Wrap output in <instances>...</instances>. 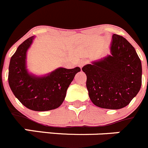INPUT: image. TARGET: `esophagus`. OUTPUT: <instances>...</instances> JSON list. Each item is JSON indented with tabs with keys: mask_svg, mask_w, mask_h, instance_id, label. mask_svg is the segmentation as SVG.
I'll return each instance as SVG.
<instances>
[{
	"mask_svg": "<svg viewBox=\"0 0 148 148\" xmlns=\"http://www.w3.org/2000/svg\"><path fill=\"white\" fill-rule=\"evenodd\" d=\"M87 62L85 61V60H81V61H79V66L80 68H82V66H85V64H86Z\"/></svg>",
	"mask_w": 148,
	"mask_h": 148,
	"instance_id": "esophagus-1",
	"label": "esophagus"
}]
</instances>
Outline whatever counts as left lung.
Instances as JSON below:
<instances>
[{"label": "left lung", "mask_w": 148, "mask_h": 148, "mask_svg": "<svg viewBox=\"0 0 148 148\" xmlns=\"http://www.w3.org/2000/svg\"><path fill=\"white\" fill-rule=\"evenodd\" d=\"M91 101L101 108L126 107L142 85V63L134 47L125 38L113 34L110 54L82 67Z\"/></svg>", "instance_id": "obj_1"}]
</instances>
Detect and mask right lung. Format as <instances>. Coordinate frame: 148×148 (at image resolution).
I'll return each instance as SVG.
<instances>
[{
	"label": "right lung",
	"instance_id": "right-lung-1",
	"mask_svg": "<svg viewBox=\"0 0 148 148\" xmlns=\"http://www.w3.org/2000/svg\"><path fill=\"white\" fill-rule=\"evenodd\" d=\"M35 36L30 37L18 47L11 58L9 67V86L15 97L25 107L34 111L55 110L62 104L68 88L80 68H58L49 74L38 77L28 72L27 51Z\"/></svg>",
	"mask_w": 148,
	"mask_h": 148
}]
</instances>
